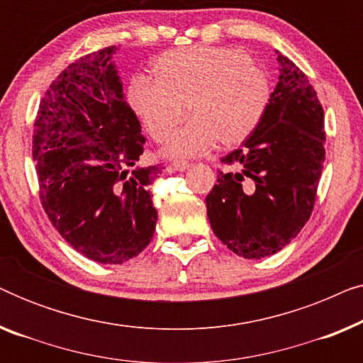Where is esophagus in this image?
Here are the masks:
<instances>
[{"label": "esophagus", "mask_w": 363, "mask_h": 363, "mask_svg": "<svg viewBox=\"0 0 363 363\" xmlns=\"http://www.w3.org/2000/svg\"><path fill=\"white\" fill-rule=\"evenodd\" d=\"M172 168L173 170H177V172H183V170H188V168H190V163L188 162H180V160H177V162H173L172 163Z\"/></svg>", "instance_id": "esophagus-1"}]
</instances>
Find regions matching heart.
I'll list each match as a JSON object with an SVG mask.
<instances>
[{
	"label": "heart",
	"instance_id": "1",
	"mask_svg": "<svg viewBox=\"0 0 363 363\" xmlns=\"http://www.w3.org/2000/svg\"><path fill=\"white\" fill-rule=\"evenodd\" d=\"M157 77L135 74L128 104L153 140L165 142L185 117L191 121L173 133L165 147L172 158L198 157L216 142H245L269 107L271 77L250 52L231 46H193L165 52L155 64Z\"/></svg>",
	"mask_w": 363,
	"mask_h": 363
}]
</instances>
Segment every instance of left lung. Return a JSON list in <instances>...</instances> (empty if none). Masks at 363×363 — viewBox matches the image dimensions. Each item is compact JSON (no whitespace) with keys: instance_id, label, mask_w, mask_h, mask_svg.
<instances>
[{"instance_id":"1","label":"left lung","mask_w":363,"mask_h":363,"mask_svg":"<svg viewBox=\"0 0 363 363\" xmlns=\"http://www.w3.org/2000/svg\"><path fill=\"white\" fill-rule=\"evenodd\" d=\"M277 52L279 82L242 147L221 158L206 196L213 233L235 255L262 259L299 235L314 210L325 160L324 108L309 79Z\"/></svg>"}]
</instances>
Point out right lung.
<instances>
[{
	"instance_id": "right-lung-1",
	"label": "right lung",
	"mask_w": 363,
	"mask_h": 363,
	"mask_svg": "<svg viewBox=\"0 0 363 363\" xmlns=\"http://www.w3.org/2000/svg\"><path fill=\"white\" fill-rule=\"evenodd\" d=\"M117 49L69 64L44 94L33 133L44 211L74 250L101 264H122L152 241L150 185L163 170L137 167L145 137L123 99Z\"/></svg>"
}]
</instances>
